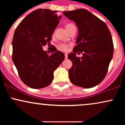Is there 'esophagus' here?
Here are the masks:
<instances>
[{
	"label": "esophagus",
	"instance_id": "1",
	"mask_svg": "<svg viewBox=\"0 0 125 125\" xmlns=\"http://www.w3.org/2000/svg\"><path fill=\"white\" fill-rule=\"evenodd\" d=\"M64 58H65V59H67V58H68V56H67V53L64 54Z\"/></svg>",
	"mask_w": 125,
	"mask_h": 125
}]
</instances>
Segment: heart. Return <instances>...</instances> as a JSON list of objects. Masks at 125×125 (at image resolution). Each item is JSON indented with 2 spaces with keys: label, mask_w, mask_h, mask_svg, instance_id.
Listing matches in <instances>:
<instances>
[{
  "label": "heart",
  "mask_w": 125,
  "mask_h": 125,
  "mask_svg": "<svg viewBox=\"0 0 125 125\" xmlns=\"http://www.w3.org/2000/svg\"><path fill=\"white\" fill-rule=\"evenodd\" d=\"M74 26L73 24L72 23H68L66 25V29L67 31H68L69 29L70 28H71V27L73 26ZM58 50H59V51H63V52H66L67 51V50H68V45L66 44H64V43H61V44H59V45L58 46Z\"/></svg>",
  "instance_id": "1"
}]
</instances>
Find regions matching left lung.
<instances>
[{
    "label": "left lung",
    "mask_w": 125,
    "mask_h": 125,
    "mask_svg": "<svg viewBox=\"0 0 125 125\" xmlns=\"http://www.w3.org/2000/svg\"><path fill=\"white\" fill-rule=\"evenodd\" d=\"M75 22L78 36L73 53L68 54L72 62L69 77L73 84L90 88L99 84L106 75L113 54L112 38L104 21L84 9L63 12ZM82 52L81 58L75 56Z\"/></svg>",
    "instance_id": "obj_1"
}]
</instances>
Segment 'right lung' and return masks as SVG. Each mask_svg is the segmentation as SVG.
Listing matches in <instances>:
<instances>
[{
	"label": "right lung",
	"mask_w": 125,
	"mask_h": 125,
	"mask_svg": "<svg viewBox=\"0 0 125 125\" xmlns=\"http://www.w3.org/2000/svg\"><path fill=\"white\" fill-rule=\"evenodd\" d=\"M57 11L39 9L27 15L16 29L12 41V60L23 82L33 89L49 85L53 73L63 61V53L54 48L51 55L43 50L50 45L61 16Z\"/></svg>",
	"instance_id": "1"
}]
</instances>
